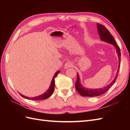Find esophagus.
<instances>
[{"label": "esophagus", "instance_id": "esophagus-1", "mask_svg": "<svg viewBox=\"0 0 130 130\" xmlns=\"http://www.w3.org/2000/svg\"><path fill=\"white\" fill-rule=\"evenodd\" d=\"M74 66L73 63L71 62H67L65 66H64V68L66 69H68L69 68H72Z\"/></svg>", "mask_w": 130, "mask_h": 130}]
</instances>
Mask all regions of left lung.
Wrapping results in <instances>:
<instances>
[{
    "label": "left lung",
    "mask_w": 130,
    "mask_h": 130,
    "mask_svg": "<svg viewBox=\"0 0 130 130\" xmlns=\"http://www.w3.org/2000/svg\"><path fill=\"white\" fill-rule=\"evenodd\" d=\"M97 28L98 31V34H99L100 38L101 41L106 42L107 43H110L112 44L116 48L117 53L118 54V56L119 58V66L118 69L117 70V72L116 75L114 78V80L107 86L104 87L103 88H97V89H89L86 87H84L82 86L80 82V78L79 77L78 73H77V80L75 83V88L80 95L82 96H88V97H93V96H97L104 94L106 93L107 90L110 88V87L115 83V82L117 80L118 77V74L120 69V62L121 60V52L119 48V46L117 45L116 42L115 41V39L112 36L109 31L106 29V27H105L103 25L100 24L99 23H97Z\"/></svg>",
    "instance_id": "8db88e82"
}]
</instances>
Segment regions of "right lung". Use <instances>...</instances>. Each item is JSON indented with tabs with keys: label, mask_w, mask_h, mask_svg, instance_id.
<instances>
[{
	"label": "right lung",
	"mask_w": 130,
	"mask_h": 130,
	"mask_svg": "<svg viewBox=\"0 0 130 130\" xmlns=\"http://www.w3.org/2000/svg\"><path fill=\"white\" fill-rule=\"evenodd\" d=\"M60 73V72L58 70L55 73L54 75L52 78V82H51V85L50 86V87L49 88V89L46 90V91L43 93V94H41L40 95H38L37 96H35L34 98H29V97H27L25 96L24 95H22L21 93H19L20 95L23 97L25 98L26 99H29V100H45L48 99L49 97H50L51 95H52V94L53 93L54 91V88H55V78L57 76V75H58V74H59Z\"/></svg>",
	"instance_id": "right-lung-1"
}]
</instances>
